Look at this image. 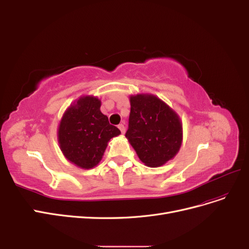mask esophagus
Masks as SVG:
<instances>
[{
  "label": "esophagus",
  "instance_id": "1",
  "mask_svg": "<svg viewBox=\"0 0 249 249\" xmlns=\"http://www.w3.org/2000/svg\"><path fill=\"white\" fill-rule=\"evenodd\" d=\"M118 129L120 130V132H122L123 134H124V132H125V126H124L123 124L118 125Z\"/></svg>",
  "mask_w": 249,
  "mask_h": 249
}]
</instances>
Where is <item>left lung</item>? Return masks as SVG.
<instances>
[{
	"label": "left lung",
	"instance_id": "left-lung-1",
	"mask_svg": "<svg viewBox=\"0 0 249 249\" xmlns=\"http://www.w3.org/2000/svg\"><path fill=\"white\" fill-rule=\"evenodd\" d=\"M129 127L125 137L149 167H158L177 155L183 129L178 116L155 95L131 96Z\"/></svg>",
	"mask_w": 249,
	"mask_h": 249
}]
</instances>
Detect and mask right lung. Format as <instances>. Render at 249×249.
<instances>
[{"label":"right lung","mask_w":249,"mask_h":249,"mask_svg":"<svg viewBox=\"0 0 249 249\" xmlns=\"http://www.w3.org/2000/svg\"><path fill=\"white\" fill-rule=\"evenodd\" d=\"M101 101L83 96L64 113L58 140L64 156L81 168L94 167L102 160L108 141L120 134L100 110Z\"/></svg>","instance_id":"obj_1"}]
</instances>
